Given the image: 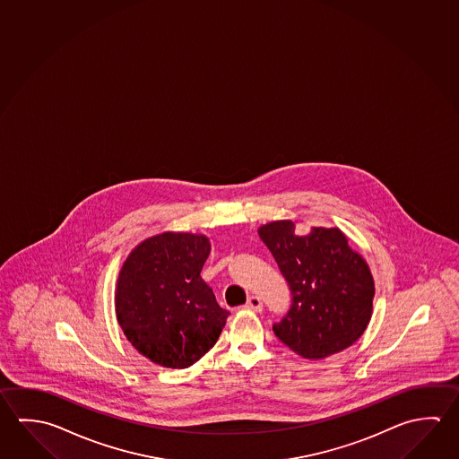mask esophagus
Masks as SVG:
<instances>
[{"label":"esophagus","instance_id":"34e87169","mask_svg":"<svg viewBox=\"0 0 459 459\" xmlns=\"http://www.w3.org/2000/svg\"><path fill=\"white\" fill-rule=\"evenodd\" d=\"M247 309H255V311H261L263 309V301L259 299V298L255 297V295H251L248 298V301H247V305H245Z\"/></svg>","mask_w":459,"mask_h":459}]
</instances>
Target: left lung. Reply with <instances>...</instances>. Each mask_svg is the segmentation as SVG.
I'll list each match as a JSON object with an SVG mask.
<instances>
[{
	"instance_id": "1",
	"label": "left lung",
	"mask_w": 459,
	"mask_h": 459,
	"mask_svg": "<svg viewBox=\"0 0 459 459\" xmlns=\"http://www.w3.org/2000/svg\"><path fill=\"white\" fill-rule=\"evenodd\" d=\"M291 291V307L273 333L306 359H322L353 345L372 316L374 279L366 259L337 227L295 233L293 221L257 229Z\"/></svg>"
}]
</instances>
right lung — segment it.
Here are the masks:
<instances>
[{
  "label": "right lung",
  "instance_id": "right-lung-1",
  "mask_svg": "<svg viewBox=\"0 0 459 459\" xmlns=\"http://www.w3.org/2000/svg\"><path fill=\"white\" fill-rule=\"evenodd\" d=\"M211 253L202 233L164 232L138 243L116 287V316L138 353L170 369H186L216 345L229 311L203 281Z\"/></svg>",
  "mask_w": 459,
  "mask_h": 459
}]
</instances>
